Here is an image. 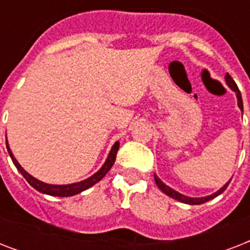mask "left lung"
Returning <instances> with one entry per match:
<instances>
[{"mask_svg":"<svg viewBox=\"0 0 250 250\" xmlns=\"http://www.w3.org/2000/svg\"><path fill=\"white\" fill-rule=\"evenodd\" d=\"M225 79H226V82H227V84H229V86H231V89L235 90V93H236V97H237V105H239V107L243 110V98H241V93H240V90H239V88H237L236 83L233 82V79L229 75V74H226ZM154 180H156L158 188H160V189L162 190L165 194H167V196H170V197L175 198V200H178V201H180V202L188 204V205H200V204H204V202L209 201V200H213L214 197H217V196H219L221 193H223V192L226 190V188L229 187V182H231V180H229V183H226L225 186L222 187L221 189L218 190V192H215V193L210 194V196H206V197H201V198H192V197H187V196H184V194L179 193V192L174 190L168 186H166L165 183L161 182L157 175H154Z\"/></svg>","mask_w":250,"mask_h":250,"instance_id":"1","label":"left lung"}]
</instances>
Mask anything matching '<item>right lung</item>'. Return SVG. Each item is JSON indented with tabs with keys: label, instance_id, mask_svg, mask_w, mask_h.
<instances>
[{
	"label": "right lung",
	"instance_id": "add662e5",
	"mask_svg": "<svg viewBox=\"0 0 250 250\" xmlns=\"http://www.w3.org/2000/svg\"><path fill=\"white\" fill-rule=\"evenodd\" d=\"M6 148H7V152H9L10 157H11V160H13L14 165H15V167L18 168V171L24 176L25 180H27V182H28L33 188H35V189L41 192V193L50 194V196L68 197V196H74V194H78L80 193V192H83V190L88 189V188H90L92 186H94L96 183L100 182V180H101L106 174H107V171L111 168V166H113L114 162H115V157H117L118 149H119V143L117 141V143L113 145V148H111V150H110L107 160H106L104 166H102L101 168L96 172V174L92 175L90 178L83 180V182L74 183V184H66V186H53V184H46V183L40 182V180H37L36 178L31 176L27 171L23 170V167H21V165L18 164V161L15 160V157L13 156V153H11V150H10L7 141H6Z\"/></svg>",
	"mask_w": 250,
	"mask_h": 250
}]
</instances>
